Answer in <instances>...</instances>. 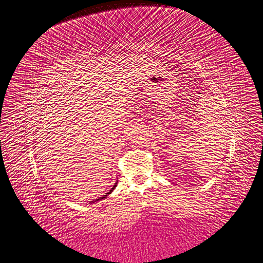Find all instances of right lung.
<instances>
[{"label": "right lung", "mask_w": 263, "mask_h": 263, "mask_svg": "<svg viewBox=\"0 0 263 263\" xmlns=\"http://www.w3.org/2000/svg\"><path fill=\"white\" fill-rule=\"evenodd\" d=\"M117 183H118V181H117V182H116V183H115V184H114V187H112V188H111V189H110V190H109V191H108V192H107V193H105V194H104V196H103V197H101V198H99V199H96V200H95V201H94V202H96V201H100V200H103V199H105V198H107V197H108V196H109V194H110V193H111V192H112V191H114V190H115V188H116V187H117Z\"/></svg>", "instance_id": "add662e5"}]
</instances>
